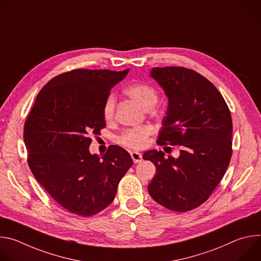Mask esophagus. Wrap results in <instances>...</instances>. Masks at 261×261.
Returning <instances> with one entry per match:
<instances>
[{
    "instance_id": "obj_1",
    "label": "esophagus",
    "mask_w": 261,
    "mask_h": 261,
    "mask_svg": "<svg viewBox=\"0 0 261 261\" xmlns=\"http://www.w3.org/2000/svg\"><path fill=\"white\" fill-rule=\"evenodd\" d=\"M131 158L134 163H140L142 161V155L137 152H131Z\"/></svg>"
}]
</instances>
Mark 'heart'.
Listing matches in <instances>:
<instances>
[{
  "label": "heart",
  "instance_id": "heart-1",
  "mask_svg": "<svg viewBox=\"0 0 261 261\" xmlns=\"http://www.w3.org/2000/svg\"><path fill=\"white\" fill-rule=\"evenodd\" d=\"M126 93L134 99L143 109L148 110L155 107L158 102V92L152 86L145 84H135L127 88ZM116 107V99L114 95H108L102 106V115L105 121H110L114 118ZM152 133L150 127H140L124 131L120 137L119 142L127 147L134 150H141L147 142V138Z\"/></svg>",
  "mask_w": 261,
  "mask_h": 261
}]
</instances>
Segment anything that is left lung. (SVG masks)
Masks as SVG:
<instances>
[{"mask_svg": "<svg viewBox=\"0 0 261 261\" xmlns=\"http://www.w3.org/2000/svg\"><path fill=\"white\" fill-rule=\"evenodd\" d=\"M150 75L168 99L157 143L181 146L178 158L156 150L143 154L157 169L147 190L168 210L191 211L208 199L229 165L230 111L215 86L191 69L155 67Z\"/></svg>", "mask_w": 261, "mask_h": 261, "instance_id": "obj_1", "label": "left lung"}]
</instances>
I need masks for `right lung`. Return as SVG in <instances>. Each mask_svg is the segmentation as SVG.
<instances>
[{
  "label": "right lung",
  "mask_w": 261,
  "mask_h": 261,
  "mask_svg": "<svg viewBox=\"0 0 261 261\" xmlns=\"http://www.w3.org/2000/svg\"><path fill=\"white\" fill-rule=\"evenodd\" d=\"M124 71L76 69L49 81L37 95L23 127L28 162L36 179L63 207L90 217L114 201L118 185L133 164L111 145L92 155L91 135L105 127L102 106Z\"/></svg>",
  "instance_id": "1"
}]
</instances>
